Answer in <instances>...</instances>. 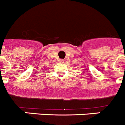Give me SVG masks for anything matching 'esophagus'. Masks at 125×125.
Returning a JSON list of instances; mask_svg holds the SVG:
<instances>
[{"label": "esophagus", "mask_w": 125, "mask_h": 125, "mask_svg": "<svg viewBox=\"0 0 125 125\" xmlns=\"http://www.w3.org/2000/svg\"><path fill=\"white\" fill-rule=\"evenodd\" d=\"M59 61L61 62H64V61L63 59H60Z\"/></svg>", "instance_id": "esophagus-1"}]
</instances>
